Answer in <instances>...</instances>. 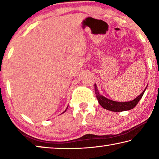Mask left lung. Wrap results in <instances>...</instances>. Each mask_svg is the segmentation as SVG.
Listing matches in <instances>:
<instances>
[{
    "instance_id": "left-lung-1",
    "label": "left lung",
    "mask_w": 159,
    "mask_h": 159,
    "mask_svg": "<svg viewBox=\"0 0 159 159\" xmlns=\"http://www.w3.org/2000/svg\"><path fill=\"white\" fill-rule=\"evenodd\" d=\"M146 88H145L144 90L138 97V98H136L135 99H133V100L130 101V102H118L111 100V99H107L105 98V97L100 95L98 90V88H97L96 84H95V95L97 97V99H98V100L99 104H100L104 109L109 110V111H116V112L127 111V110H130V109H133L134 107H135L139 102V101L141 99L142 97L143 96Z\"/></svg>"
}]
</instances>
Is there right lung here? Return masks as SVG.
Masks as SVG:
<instances>
[{
    "label": "right lung",
    "instance_id": "add662e5",
    "mask_svg": "<svg viewBox=\"0 0 159 159\" xmlns=\"http://www.w3.org/2000/svg\"><path fill=\"white\" fill-rule=\"evenodd\" d=\"M66 109H67V108H66ZM65 111H66V110H65ZM65 111H64V112H65ZM64 112H63V113H64Z\"/></svg>",
    "mask_w": 159,
    "mask_h": 159
}]
</instances>
